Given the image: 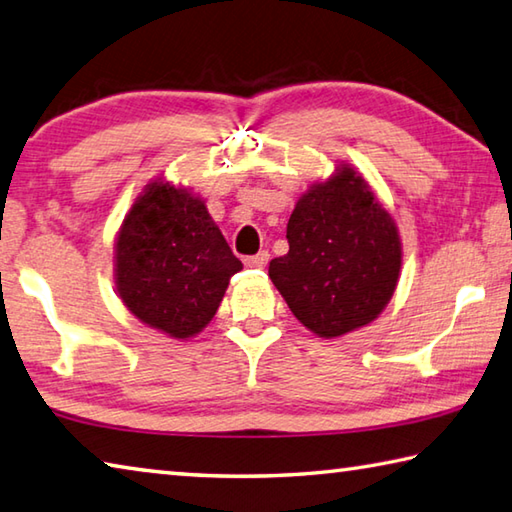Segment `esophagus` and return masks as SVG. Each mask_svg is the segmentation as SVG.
<instances>
[{
	"mask_svg": "<svg viewBox=\"0 0 512 512\" xmlns=\"http://www.w3.org/2000/svg\"><path fill=\"white\" fill-rule=\"evenodd\" d=\"M268 259H271V255H268V250H259L257 255L246 259V266H250V268H264L268 264Z\"/></svg>",
	"mask_w": 512,
	"mask_h": 512,
	"instance_id": "1",
	"label": "esophagus"
}]
</instances>
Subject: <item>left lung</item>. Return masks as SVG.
<instances>
[{
    "mask_svg": "<svg viewBox=\"0 0 512 512\" xmlns=\"http://www.w3.org/2000/svg\"><path fill=\"white\" fill-rule=\"evenodd\" d=\"M286 239L288 253L273 259L268 277L315 336L340 338L385 311L401 277V235L351 163L297 199Z\"/></svg>",
    "mask_w": 512,
    "mask_h": 512,
    "instance_id": "8db88e82",
    "label": "left lung"
}]
</instances>
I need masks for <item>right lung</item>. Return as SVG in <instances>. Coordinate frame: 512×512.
Segmentation results:
<instances>
[{"instance_id": "1", "label": "right lung", "mask_w": 512, "mask_h": 512, "mask_svg": "<svg viewBox=\"0 0 512 512\" xmlns=\"http://www.w3.org/2000/svg\"><path fill=\"white\" fill-rule=\"evenodd\" d=\"M241 268L206 201L163 176L145 185L116 235L118 297L134 318L176 340L208 327Z\"/></svg>"}]
</instances>
